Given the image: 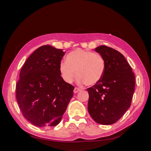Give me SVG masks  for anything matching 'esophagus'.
<instances>
[{"label": "esophagus", "instance_id": "esophagus-1", "mask_svg": "<svg viewBox=\"0 0 151 151\" xmlns=\"http://www.w3.org/2000/svg\"><path fill=\"white\" fill-rule=\"evenodd\" d=\"M80 91H81L80 89L77 88H75L74 89V93H79Z\"/></svg>", "mask_w": 151, "mask_h": 151}]
</instances>
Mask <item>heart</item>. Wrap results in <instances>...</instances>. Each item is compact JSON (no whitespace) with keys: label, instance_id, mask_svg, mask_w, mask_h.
Instances as JSON below:
<instances>
[{"label":"heart","instance_id":"obj_1","mask_svg":"<svg viewBox=\"0 0 151 151\" xmlns=\"http://www.w3.org/2000/svg\"><path fill=\"white\" fill-rule=\"evenodd\" d=\"M67 60H62L59 70L65 83L70 84L76 74L78 84L94 86L98 84L103 76L105 62L103 57L89 50L77 48L70 52Z\"/></svg>","mask_w":151,"mask_h":151}]
</instances>
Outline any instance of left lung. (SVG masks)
I'll return each instance as SVG.
<instances>
[{
  "label": "left lung",
  "instance_id": "obj_1",
  "mask_svg": "<svg viewBox=\"0 0 151 151\" xmlns=\"http://www.w3.org/2000/svg\"><path fill=\"white\" fill-rule=\"evenodd\" d=\"M94 50L103 57L105 70L99 83L88 89V111L98 123L111 125L130 106L135 75L124 56L117 50L105 45Z\"/></svg>",
  "mask_w": 151,
  "mask_h": 151
}]
</instances>
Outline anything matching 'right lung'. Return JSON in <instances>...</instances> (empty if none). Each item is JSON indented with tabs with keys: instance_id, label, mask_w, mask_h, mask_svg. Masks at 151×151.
I'll list each match as a JSON object with an SVG mask.
<instances>
[{
	"instance_id": "1",
	"label": "right lung",
	"mask_w": 151,
	"mask_h": 151,
	"mask_svg": "<svg viewBox=\"0 0 151 151\" xmlns=\"http://www.w3.org/2000/svg\"><path fill=\"white\" fill-rule=\"evenodd\" d=\"M65 52L51 45L36 49L22 66L16 99L26 119L43 128L57 125L73 96L74 87L62 78L59 64Z\"/></svg>"
}]
</instances>
